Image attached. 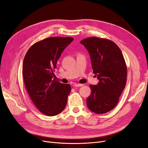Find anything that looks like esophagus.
<instances>
[{
    "label": "esophagus",
    "instance_id": "34e87169",
    "mask_svg": "<svg viewBox=\"0 0 148 148\" xmlns=\"http://www.w3.org/2000/svg\"><path fill=\"white\" fill-rule=\"evenodd\" d=\"M83 86V84H77V83H75L73 84V86L75 87H80V86Z\"/></svg>",
    "mask_w": 148,
    "mask_h": 148
}]
</instances>
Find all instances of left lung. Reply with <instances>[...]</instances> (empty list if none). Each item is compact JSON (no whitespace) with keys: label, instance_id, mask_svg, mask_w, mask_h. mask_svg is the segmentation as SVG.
Here are the masks:
<instances>
[{"label":"left lung","instance_id":"left-lung-1","mask_svg":"<svg viewBox=\"0 0 148 148\" xmlns=\"http://www.w3.org/2000/svg\"><path fill=\"white\" fill-rule=\"evenodd\" d=\"M91 58L93 73L99 79L90 84L91 93L86 99L88 109L96 114H105L117 104L125 87L127 69L118 46L110 40L97 37L81 41Z\"/></svg>","mask_w":148,"mask_h":148}]
</instances>
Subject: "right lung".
<instances>
[{
  "mask_svg": "<svg viewBox=\"0 0 148 148\" xmlns=\"http://www.w3.org/2000/svg\"><path fill=\"white\" fill-rule=\"evenodd\" d=\"M71 37H51L34 44L23 63V77L28 95L38 109L48 116L64 110L71 91L69 84L57 82L53 73L57 60Z\"/></svg>",
  "mask_w": 148,
  "mask_h": 148,
  "instance_id": "1",
  "label": "right lung"
}]
</instances>
